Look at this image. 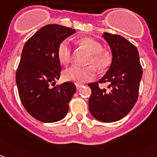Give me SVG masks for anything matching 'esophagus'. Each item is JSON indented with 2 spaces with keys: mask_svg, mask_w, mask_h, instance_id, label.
I'll use <instances>...</instances> for the list:
<instances>
[{
  "mask_svg": "<svg viewBox=\"0 0 157 157\" xmlns=\"http://www.w3.org/2000/svg\"><path fill=\"white\" fill-rule=\"evenodd\" d=\"M83 84H76V89H80L81 88V87L83 86Z\"/></svg>",
  "mask_w": 157,
  "mask_h": 157,
  "instance_id": "esophagus-1",
  "label": "esophagus"
}]
</instances>
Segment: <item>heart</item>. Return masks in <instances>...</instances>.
<instances>
[{
  "mask_svg": "<svg viewBox=\"0 0 157 157\" xmlns=\"http://www.w3.org/2000/svg\"><path fill=\"white\" fill-rule=\"evenodd\" d=\"M79 43L91 52L87 60L86 67H79L76 65L67 68L64 72L65 80L76 83H83L92 81L96 77L97 71L106 70L111 64L112 58L109 52L103 51V47L100 42L91 37H83L79 40ZM58 58L62 64H67L72 58V46L68 40L60 42L57 49Z\"/></svg>",
  "mask_w": 157,
  "mask_h": 157,
  "instance_id": "b5f03b06",
  "label": "heart"
}]
</instances>
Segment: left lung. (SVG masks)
<instances>
[{
  "label": "left lung",
  "instance_id": "obj_1",
  "mask_svg": "<svg viewBox=\"0 0 157 157\" xmlns=\"http://www.w3.org/2000/svg\"><path fill=\"white\" fill-rule=\"evenodd\" d=\"M113 52V61L106 74L98 82L89 83L92 94L89 108L94 118L111 123L125 117L135 105L139 94L142 67L137 48L123 36L104 33ZM109 82L108 89L98 84Z\"/></svg>",
  "mask_w": 157,
  "mask_h": 157
}]
</instances>
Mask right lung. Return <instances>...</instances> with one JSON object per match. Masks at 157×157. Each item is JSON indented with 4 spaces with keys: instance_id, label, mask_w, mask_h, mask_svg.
<instances>
[{
    "instance_id": "right-lung-1",
    "label": "right lung",
    "mask_w": 157,
    "mask_h": 157,
    "mask_svg": "<svg viewBox=\"0 0 157 157\" xmlns=\"http://www.w3.org/2000/svg\"><path fill=\"white\" fill-rule=\"evenodd\" d=\"M76 30L59 25L42 27L26 41L18 64L16 81L26 111L37 121L52 123L62 120L76 92V85L67 81L55 85L61 66L57 49L60 43Z\"/></svg>"
}]
</instances>
